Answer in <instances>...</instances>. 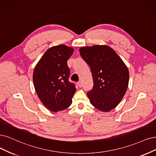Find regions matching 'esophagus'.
<instances>
[{
  "instance_id": "34e87169",
  "label": "esophagus",
  "mask_w": 156,
  "mask_h": 156,
  "mask_svg": "<svg viewBox=\"0 0 156 156\" xmlns=\"http://www.w3.org/2000/svg\"><path fill=\"white\" fill-rule=\"evenodd\" d=\"M77 85H78V87H82V82H78V83H77Z\"/></svg>"
}]
</instances>
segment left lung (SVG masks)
I'll return each instance as SVG.
<instances>
[{
  "mask_svg": "<svg viewBox=\"0 0 156 156\" xmlns=\"http://www.w3.org/2000/svg\"><path fill=\"white\" fill-rule=\"evenodd\" d=\"M79 51L93 75V88L87 94L90 103L100 111L112 110L122 101L127 90V67L108 45L82 47Z\"/></svg>",
  "mask_w": 156,
  "mask_h": 156,
  "instance_id": "left-lung-1",
  "label": "left lung"
}]
</instances>
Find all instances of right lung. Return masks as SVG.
<instances>
[{
  "label": "right lung",
  "instance_id": "1",
  "mask_svg": "<svg viewBox=\"0 0 156 156\" xmlns=\"http://www.w3.org/2000/svg\"><path fill=\"white\" fill-rule=\"evenodd\" d=\"M74 49L66 45L53 46L45 51L34 69V87L44 105L53 112L67 108L76 90L69 82L67 62Z\"/></svg>",
  "mask_w": 156,
  "mask_h": 156
}]
</instances>
